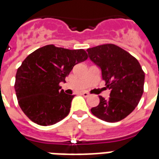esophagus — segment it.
Listing matches in <instances>:
<instances>
[{
    "mask_svg": "<svg viewBox=\"0 0 159 159\" xmlns=\"http://www.w3.org/2000/svg\"><path fill=\"white\" fill-rule=\"evenodd\" d=\"M81 95H82V96H84V97H87L88 96H89V93H88V92H86V91H83V92L81 93Z\"/></svg>",
    "mask_w": 159,
    "mask_h": 159,
    "instance_id": "34e87169",
    "label": "esophagus"
}]
</instances>
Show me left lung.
<instances>
[{"label":"left lung","instance_id":"obj_1","mask_svg":"<svg viewBox=\"0 0 159 159\" xmlns=\"http://www.w3.org/2000/svg\"><path fill=\"white\" fill-rule=\"evenodd\" d=\"M91 61L102 70L110 97L99 96L100 103L91 109L93 115L106 122L122 120L131 113L144 91L145 74L137 59L121 47L105 44L87 49Z\"/></svg>","mask_w":159,"mask_h":159}]
</instances>
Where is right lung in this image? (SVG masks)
Returning a JSON list of instances; mask_svg holds the SVG:
<instances>
[{"instance_id":"obj_1","label":"right lung","mask_w":159,"mask_h":159,"mask_svg":"<svg viewBox=\"0 0 159 159\" xmlns=\"http://www.w3.org/2000/svg\"><path fill=\"white\" fill-rule=\"evenodd\" d=\"M88 58L83 49L68 50L54 45L30 54L16 74L15 91L24 114L39 125H52L68 116L74 95L59 84L77 63Z\"/></svg>"}]
</instances>
